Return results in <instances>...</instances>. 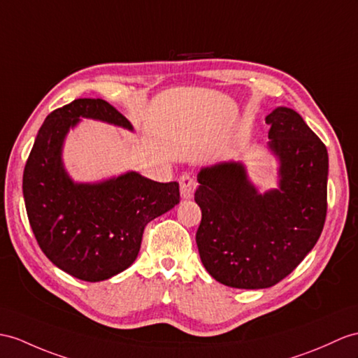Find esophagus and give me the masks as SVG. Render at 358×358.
<instances>
[{
    "instance_id": "obj_1",
    "label": "esophagus",
    "mask_w": 358,
    "mask_h": 358,
    "mask_svg": "<svg viewBox=\"0 0 358 358\" xmlns=\"http://www.w3.org/2000/svg\"><path fill=\"white\" fill-rule=\"evenodd\" d=\"M179 184H180V196L184 199H191L194 194V189L197 187V182L189 176V174H182L179 178Z\"/></svg>"
}]
</instances>
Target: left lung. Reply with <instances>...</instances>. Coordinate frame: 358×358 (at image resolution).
Masks as SVG:
<instances>
[{
  "label": "left lung",
  "mask_w": 358,
  "mask_h": 358,
  "mask_svg": "<svg viewBox=\"0 0 358 358\" xmlns=\"http://www.w3.org/2000/svg\"><path fill=\"white\" fill-rule=\"evenodd\" d=\"M268 149L281 161L280 189L258 194L245 167L223 162L200 170L196 232L208 273L234 289H267L315 248L327 217L328 152L298 112L266 117Z\"/></svg>",
  "instance_id": "1"
}]
</instances>
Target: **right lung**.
<instances>
[{"label":"right lung","instance_id":"right-lung-1","mask_svg":"<svg viewBox=\"0 0 358 358\" xmlns=\"http://www.w3.org/2000/svg\"><path fill=\"white\" fill-rule=\"evenodd\" d=\"M80 117L132 130L101 99H78L53 110L25 162L22 193L29 222L45 257L68 275L99 282L123 272L138 257L144 228L180 202L178 182H155L130 171L101 184H74L60 152Z\"/></svg>","mask_w":358,"mask_h":358}]
</instances>
